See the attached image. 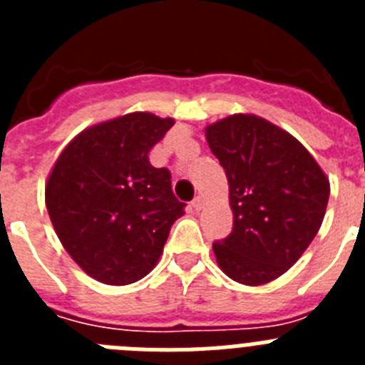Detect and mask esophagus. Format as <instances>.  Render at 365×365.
Segmentation results:
<instances>
[{
	"mask_svg": "<svg viewBox=\"0 0 365 365\" xmlns=\"http://www.w3.org/2000/svg\"><path fill=\"white\" fill-rule=\"evenodd\" d=\"M202 205H205V202H202L201 195H197V197H195V199H193V201H192V208H193V210H201Z\"/></svg>",
	"mask_w": 365,
	"mask_h": 365,
	"instance_id": "obj_1",
	"label": "esophagus"
}]
</instances>
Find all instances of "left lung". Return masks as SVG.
<instances>
[{"mask_svg": "<svg viewBox=\"0 0 365 365\" xmlns=\"http://www.w3.org/2000/svg\"><path fill=\"white\" fill-rule=\"evenodd\" d=\"M228 179L234 227L214 243L219 267L243 285L279 278L299 259L324 221L329 180L292 135L256 115L206 128Z\"/></svg>", "mask_w": 365, "mask_h": 365, "instance_id": "8db88e82", "label": "left lung"}]
</instances>
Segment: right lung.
Wrapping results in <instances>:
<instances>
[{"mask_svg":"<svg viewBox=\"0 0 365 365\" xmlns=\"http://www.w3.org/2000/svg\"><path fill=\"white\" fill-rule=\"evenodd\" d=\"M172 125L173 118L128 113L83 130L54 164L45 186L49 217L69 256L98 282L143 279L185 214L170 170L148 157Z\"/></svg>","mask_w":365,"mask_h":365,"instance_id":"right-lung-1","label":"right lung"}]
</instances>
